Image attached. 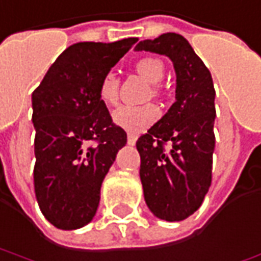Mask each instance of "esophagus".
<instances>
[{
	"instance_id": "esophagus-1",
	"label": "esophagus",
	"mask_w": 261,
	"mask_h": 261,
	"mask_svg": "<svg viewBox=\"0 0 261 261\" xmlns=\"http://www.w3.org/2000/svg\"><path fill=\"white\" fill-rule=\"evenodd\" d=\"M136 139H138V136L135 134H127V143H129V145H135V143H136Z\"/></svg>"
}]
</instances>
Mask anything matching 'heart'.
Wrapping results in <instances>:
<instances>
[{"mask_svg": "<svg viewBox=\"0 0 261 261\" xmlns=\"http://www.w3.org/2000/svg\"><path fill=\"white\" fill-rule=\"evenodd\" d=\"M136 70L139 74H142L151 83H159L164 74V63L156 57H145L136 63ZM158 89H155L156 92ZM99 97L106 105H115L119 97V79L118 76L109 71L106 73L99 83ZM113 122L118 126L123 127L130 132H141L145 127L151 126L152 123L159 118V109L155 105H142V106H134V105H122L113 112Z\"/></svg>", "mask_w": 261, "mask_h": 261, "instance_id": "b5f03b06", "label": "heart"}]
</instances>
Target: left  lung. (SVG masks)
I'll return each mask as SVG.
<instances>
[{"label": "left lung", "mask_w": 261, "mask_h": 261, "mask_svg": "<svg viewBox=\"0 0 261 261\" xmlns=\"http://www.w3.org/2000/svg\"><path fill=\"white\" fill-rule=\"evenodd\" d=\"M135 50L164 54L175 69V103L138 139L136 149L148 208L161 220L182 221L201 207L211 185L216 146L213 77L191 44L175 33L139 41ZM167 142L173 143L169 151L163 148Z\"/></svg>", "instance_id": "1"}]
</instances>
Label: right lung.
<instances>
[{"label": "right lung", "instance_id": "right-lung-1", "mask_svg": "<svg viewBox=\"0 0 261 261\" xmlns=\"http://www.w3.org/2000/svg\"><path fill=\"white\" fill-rule=\"evenodd\" d=\"M136 41L70 45L33 92L34 190L43 216L60 230L93 220L103 179L126 145V132L99 97V83Z\"/></svg>", "mask_w": 261, "mask_h": 261}]
</instances>
